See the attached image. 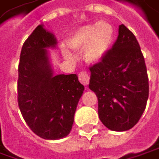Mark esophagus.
Segmentation results:
<instances>
[{
	"mask_svg": "<svg viewBox=\"0 0 159 159\" xmlns=\"http://www.w3.org/2000/svg\"><path fill=\"white\" fill-rule=\"evenodd\" d=\"M78 78H79V81L84 84V85H87L89 84V79H90V75L87 72L85 71H83L81 72L78 75Z\"/></svg>",
	"mask_w": 159,
	"mask_h": 159,
	"instance_id": "1",
	"label": "esophagus"
}]
</instances>
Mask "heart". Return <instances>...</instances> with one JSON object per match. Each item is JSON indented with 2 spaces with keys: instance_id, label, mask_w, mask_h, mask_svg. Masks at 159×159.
<instances>
[{
  "instance_id": "b5f03b06",
  "label": "heart",
  "mask_w": 159,
  "mask_h": 159,
  "mask_svg": "<svg viewBox=\"0 0 159 159\" xmlns=\"http://www.w3.org/2000/svg\"><path fill=\"white\" fill-rule=\"evenodd\" d=\"M115 36V30L111 23L100 21L78 28L67 40L68 46L75 51L84 47V57L89 63L100 62L110 50ZM67 59L74 60L75 55L66 48H63Z\"/></svg>"
}]
</instances>
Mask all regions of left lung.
Segmentation results:
<instances>
[{
	"mask_svg": "<svg viewBox=\"0 0 159 159\" xmlns=\"http://www.w3.org/2000/svg\"><path fill=\"white\" fill-rule=\"evenodd\" d=\"M89 69V88L97 96L101 122L113 131L131 129L144 113L149 93L145 59L133 33L119 25L112 48Z\"/></svg>",
	"mask_w": 159,
	"mask_h": 159,
	"instance_id": "left-lung-1",
	"label": "left lung"
}]
</instances>
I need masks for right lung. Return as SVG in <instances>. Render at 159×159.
<instances>
[{"label":"right lung","mask_w":159,"mask_h":159,"mask_svg":"<svg viewBox=\"0 0 159 159\" xmlns=\"http://www.w3.org/2000/svg\"><path fill=\"white\" fill-rule=\"evenodd\" d=\"M54 35L38 25L22 45L18 67V105L23 119L37 136L56 140L69 135L84 86L76 75H54L48 48Z\"/></svg>","instance_id":"obj_1"}]
</instances>
